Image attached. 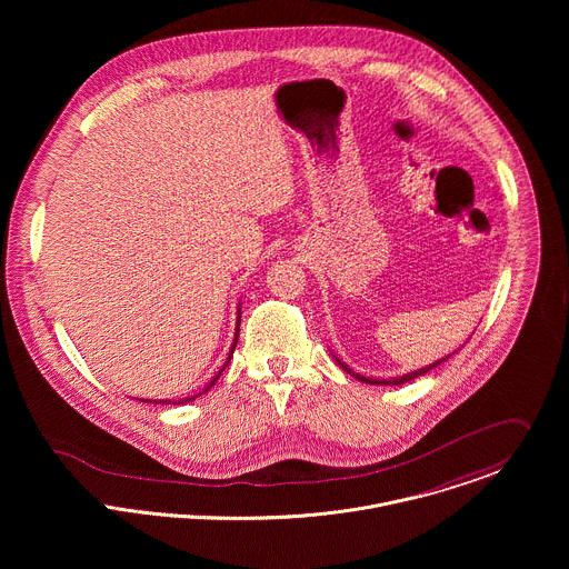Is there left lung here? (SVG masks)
<instances>
[{"mask_svg": "<svg viewBox=\"0 0 569 569\" xmlns=\"http://www.w3.org/2000/svg\"><path fill=\"white\" fill-rule=\"evenodd\" d=\"M451 357V355H449ZM449 357H442L440 361H436V363H431V366H427V368H420V370H413V372H409V375H403V377H395V379H368V377H363V375H357V372H352L346 363H341L339 359H337V363L348 372V375H352L355 379H359V381H363V383H372V386H401V383H407V381H411V379H418L420 375H425V372H429V370H433L436 366H440L442 361H447Z\"/></svg>", "mask_w": 569, "mask_h": 569, "instance_id": "obj_1", "label": "left lung"}]
</instances>
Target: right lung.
<instances>
[{"mask_svg": "<svg viewBox=\"0 0 569 569\" xmlns=\"http://www.w3.org/2000/svg\"><path fill=\"white\" fill-rule=\"evenodd\" d=\"M237 316H239V318H237V337H234V343H232V350H230V357H228V363H230V359H232V355H234V346H237V341H239V325H241V309H239V311H237ZM228 363H226V366H228ZM226 366H223V368H221V370H219V375H217V377H214V379H212V381H210V386H208V388H206V390H203V392H208V390H210V388H212V386H214V383H217V381H219V377H221V372H223V370H226ZM197 397H201V395H197ZM197 397H190V399H179V401H153V403H166V406H168V403H172V406H174V403H177V406H179V403H188V401H194V399H197ZM142 401H144V399H142ZM144 403H147V401H144Z\"/></svg>", "mask_w": 569, "mask_h": 569, "instance_id": "obj_1", "label": "right lung"}]
</instances>
